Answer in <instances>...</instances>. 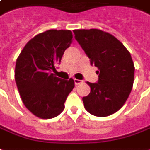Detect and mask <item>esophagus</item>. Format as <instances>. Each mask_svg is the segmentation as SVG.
Returning a JSON list of instances; mask_svg holds the SVG:
<instances>
[{
    "mask_svg": "<svg viewBox=\"0 0 150 150\" xmlns=\"http://www.w3.org/2000/svg\"><path fill=\"white\" fill-rule=\"evenodd\" d=\"M74 83H75V85H79L81 83H82V81H81V80H78V79H76V78H74Z\"/></svg>",
    "mask_w": 150,
    "mask_h": 150,
    "instance_id": "esophagus-1",
    "label": "esophagus"
}]
</instances>
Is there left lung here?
Returning <instances> with one entry per match:
<instances>
[{
    "instance_id": "left-lung-1",
    "label": "left lung",
    "mask_w": 150,
    "mask_h": 150,
    "mask_svg": "<svg viewBox=\"0 0 150 150\" xmlns=\"http://www.w3.org/2000/svg\"><path fill=\"white\" fill-rule=\"evenodd\" d=\"M74 33L99 74L98 83L87 82L91 90L82 98L84 106L92 115H111L123 106L133 88L130 53L115 37L100 29H76Z\"/></svg>"
}]
</instances>
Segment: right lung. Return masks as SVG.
Here are the masks:
<instances>
[{"label":"right lung","mask_w":150,"mask_h":150,"mask_svg":"<svg viewBox=\"0 0 150 150\" xmlns=\"http://www.w3.org/2000/svg\"><path fill=\"white\" fill-rule=\"evenodd\" d=\"M73 40L70 30L50 29L32 38L17 57L15 81L23 103L42 119L58 116L64 109L74 81L52 74Z\"/></svg>","instance_id":"obj_1"}]
</instances>
